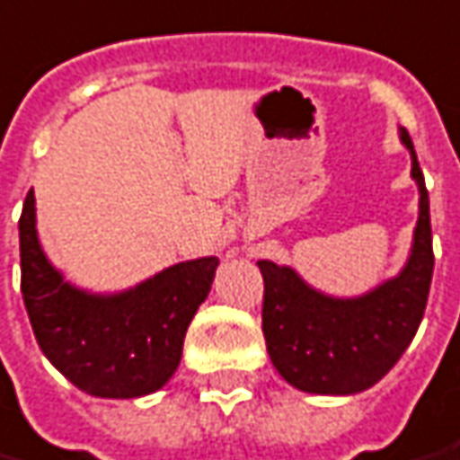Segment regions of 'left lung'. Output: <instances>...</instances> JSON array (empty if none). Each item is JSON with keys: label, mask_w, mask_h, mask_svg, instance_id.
<instances>
[{"label": "left lung", "mask_w": 460, "mask_h": 460, "mask_svg": "<svg viewBox=\"0 0 460 460\" xmlns=\"http://www.w3.org/2000/svg\"><path fill=\"white\" fill-rule=\"evenodd\" d=\"M419 186V221L403 269L361 296H329L291 266L259 261L263 339L286 384L319 396H351L378 384L413 341L433 276L429 191L409 131L398 129Z\"/></svg>", "instance_id": "8db88e82"}]
</instances>
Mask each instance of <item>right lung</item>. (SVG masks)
Wrapping results in <instances>:
<instances>
[{"label":"right lung","instance_id":"right-lung-1","mask_svg":"<svg viewBox=\"0 0 460 460\" xmlns=\"http://www.w3.org/2000/svg\"><path fill=\"white\" fill-rule=\"evenodd\" d=\"M22 296L41 353L74 386L99 398L149 396L174 376L184 336L219 261L191 259L117 294L64 281L41 249L34 191L19 219Z\"/></svg>","mask_w":460,"mask_h":460}]
</instances>
